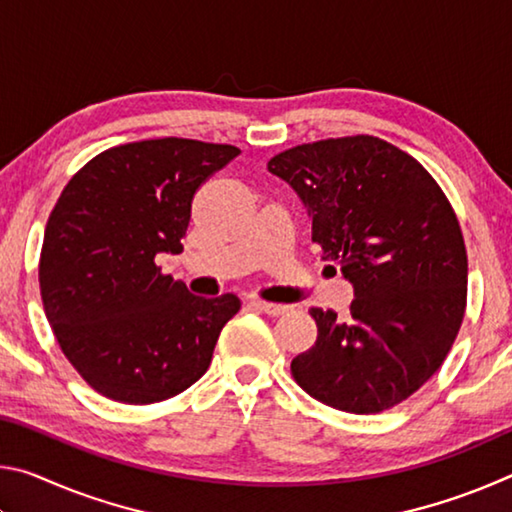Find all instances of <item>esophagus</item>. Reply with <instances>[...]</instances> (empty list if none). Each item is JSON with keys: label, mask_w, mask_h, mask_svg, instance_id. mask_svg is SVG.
<instances>
[{"label": "esophagus", "mask_w": 512, "mask_h": 512, "mask_svg": "<svg viewBox=\"0 0 512 512\" xmlns=\"http://www.w3.org/2000/svg\"><path fill=\"white\" fill-rule=\"evenodd\" d=\"M250 305L257 307L259 311H264L268 316H282V314H289V305H275V302H264V300H253Z\"/></svg>", "instance_id": "esophagus-1"}]
</instances>
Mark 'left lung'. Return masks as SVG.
Masks as SVG:
<instances>
[{"label": "left lung", "instance_id": "1", "mask_svg": "<svg viewBox=\"0 0 512 512\" xmlns=\"http://www.w3.org/2000/svg\"><path fill=\"white\" fill-rule=\"evenodd\" d=\"M268 171L298 194L311 241L354 289L345 320L309 309L318 339L291 361L293 377L332 409H391L443 366L463 323L467 255L452 205L418 160L372 135L296 146Z\"/></svg>", "mask_w": 512, "mask_h": 512}]
</instances>
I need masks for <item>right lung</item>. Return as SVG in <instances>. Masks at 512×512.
<instances>
[{
  "label": "right lung",
  "mask_w": 512,
  "mask_h": 512,
  "mask_svg": "<svg viewBox=\"0 0 512 512\" xmlns=\"http://www.w3.org/2000/svg\"><path fill=\"white\" fill-rule=\"evenodd\" d=\"M237 146L180 137L99 153L49 214L40 293L60 350L94 391L124 404L183 393L210 368L235 293L201 298L162 275L183 253L192 201Z\"/></svg>",
  "instance_id": "add662e5"
}]
</instances>
